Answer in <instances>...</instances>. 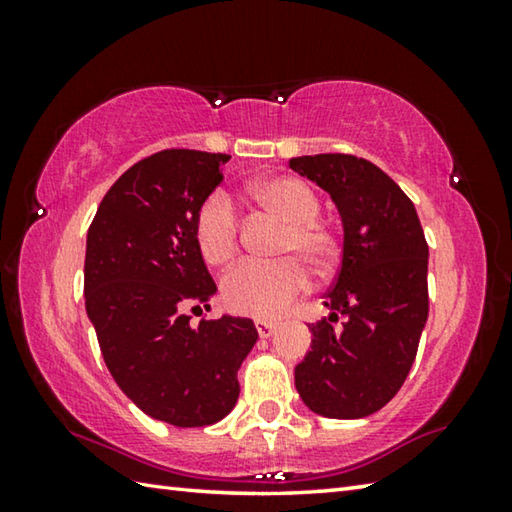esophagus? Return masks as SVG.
Wrapping results in <instances>:
<instances>
[{"instance_id":"34e87169","label":"esophagus","mask_w":512,"mask_h":512,"mask_svg":"<svg viewBox=\"0 0 512 512\" xmlns=\"http://www.w3.org/2000/svg\"><path fill=\"white\" fill-rule=\"evenodd\" d=\"M255 327H257V334L262 336V339H268V336H271L275 329H277V325L273 323V320H255Z\"/></svg>"}]
</instances>
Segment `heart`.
I'll list each match as a JSON object with an SVG mask.
<instances>
[{
  "label": "heart",
  "mask_w": 512,
  "mask_h": 512,
  "mask_svg": "<svg viewBox=\"0 0 512 512\" xmlns=\"http://www.w3.org/2000/svg\"><path fill=\"white\" fill-rule=\"evenodd\" d=\"M250 198L284 225L277 253L291 255L275 262H244L223 277V300L237 314L273 318L307 289L305 262L325 273L339 257V239L318 219L320 196L296 176H273L250 189ZM196 246L207 264H228L239 250V216L223 192H212L194 219ZM299 259L296 260L295 257Z\"/></svg>",
  "instance_id": "b5f03b06"
}]
</instances>
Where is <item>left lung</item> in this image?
<instances>
[{
    "label": "left lung",
    "instance_id": "8db88e82",
    "mask_svg": "<svg viewBox=\"0 0 512 512\" xmlns=\"http://www.w3.org/2000/svg\"><path fill=\"white\" fill-rule=\"evenodd\" d=\"M289 167L325 189L343 223L329 316L309 327L296 388L318 415L366 418L393 400L413 366L429 316V246L411 198L372 162L320 153Z\"/></svg>",
    "mask_w": 512,
    "mask_h": 512
}]
</instances>
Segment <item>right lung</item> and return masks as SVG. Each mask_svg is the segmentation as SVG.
<instances>
[{
  "mask_svg": "<svg viewBox=\"0 0 512 512\" xmlns=\"http://www.w3.org/2000/svg\"><path fill=\"white\" fill-rule=\"evenodd\" d=\"M223 153L167 149L133 164L103 196L85 246V311L112 379L137 409L173 427L223 420L257 343L250 318L189 325L216 293L194 219L221 185Z\"/></svg>",
  "mask_w": 512,
  "mask_h": 512,
  "instance_id": "right-lung-1",
  "label": "right lung"
}]
</instances>
